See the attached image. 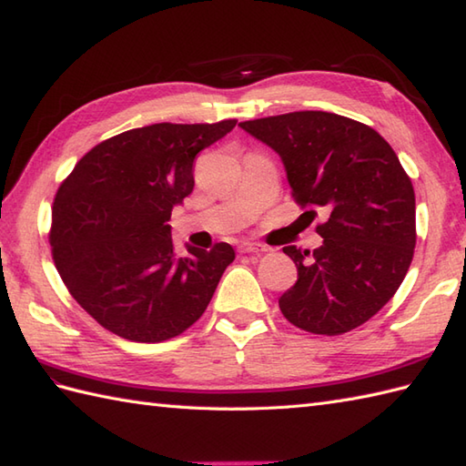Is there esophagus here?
Listing matches in <instances>:
<instances>
[{
  "mask_svg": "<svg viewBox=\"0 0 466 466\" xmlns=\"http://www.w3.org/2000/svg\"><path fill=\"white\" fill-rule=\"evenodd\" d=\"M238 250L244 252V254H260V252H266V248L262 244H256V242H250V240H242L238 244Z\"/></svg>",
  "mask_w": 466,
  "mask_h": 466,
  "instance_id": "esophagus-1",
  "label": "esophagus"
}]
</instances>
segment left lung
<instances>
[{
    "mask_svg": "<svg viewBox=\"0 0 466 466\" xmlns=\"http://www.w3.org/2000/svg\"><path fill=\"white\" fill-rule=\"evenodd\" d=\"M238 126L280 156L296 202L329 212L319 248H282L299 268L282 314L326 336L364 324L399 290L417 244L414 190L397 154L372 127L330 112Z\"/></svg>",
    "mask_w": 466,
    "mask_h": 466,
    "instance_id": "8db88e82",
    "label": "left lung"
}]
</instances>
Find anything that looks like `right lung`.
<instances>
[{"instance_id": "obj_1", "label": "right lung", "mask_w": 466, "mask_h": 466, "mask_svg": "<svg viewBox=\"0 0 466 466\" xmlns=\"http://www.w3.org/2000/svg\"><path fill=\"white\" fill-rule=\"evenodd\" d=\"M218 124H154L92 147L59 186L52 254L69 294L104 329L134 342L182 334L210 304L234 248L186 246L167 224L194 190V157L232 132Z\"/></svg>"}]
</instances>
